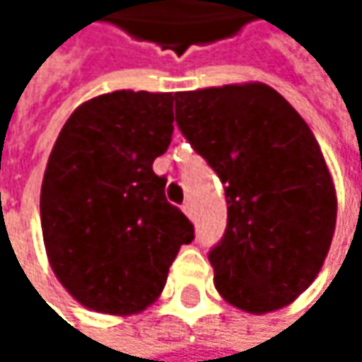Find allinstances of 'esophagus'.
I'll use <instances>...</instances> for the list:
<instances>
[{
    "label": "esophagus",
    "instance_id": "obj_1",
    "mask_svg": "<svg viewBox=\"0 0 362 362\" xmlns=\"http://www.w3.org/2000/svg\"><path fill=\"white\" fill-rule=\"evenodd\" d=\"M182 210H185V214H187V216H189L191 221L195 218V210H193V204H191V202H187V204L182 206Z\"/></svg>",
    "mask_w": 362,
    "mask_h": 362
}]
</instances>
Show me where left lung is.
<instances>
[{"label":"left lung","mask_w":362,"mask_h":362,"mask_svg":"<svg viewBox=\"0 0 362 362\" xmlns=\"http://www.w3.org/2000/svg\"><path fill=\"white\" fill-rule=\"evenodd\" d=\"M175 124L225 185L227 227L210 249L214 288L234 307L290 305L330 249L337 197L307 122L264 83L175 94Z\"/></svg>","instance_id":"1"}]
</instances>
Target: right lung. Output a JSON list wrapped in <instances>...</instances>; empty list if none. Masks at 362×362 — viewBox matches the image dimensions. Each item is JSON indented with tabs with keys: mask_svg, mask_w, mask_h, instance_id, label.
Segmentation results:
<instances>
[{
	"mask_svg": "<svg viewBox=\"0 0 362 362\" xmlns=\"http://www.w3.org/2000/svg\"><path fill=\"white\" fill-rule=\"evenodd\" d=\"M171 94L119 90L76 109L40 191L47 255L83 307L131 315L152 305L195 227L165 197L152 163L173 135Z\"/></svg>",
	"mask_w": 362,
	"mask_h": 362,
	"instance_id": "1",
	"label": "right lung"
}]
</instances>
